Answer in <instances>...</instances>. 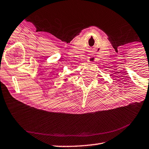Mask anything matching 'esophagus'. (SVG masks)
Segmentation results:
<instances>
[{
  "label": "esophagus",
  "mask_w": 149,
  "mask_h": 149,
  "mask_svg": "<svg viewBox=\"0 0 149 149\" xmlns=\"http://www.w3.org/2000/svg\"><path fill=\"white\" fill-rule=\"evenodd\" d=\"M88 61L89 62H91V63H93L94 61H95V58L93 56H90V57H88Z\"/></svg>",
  "instance_id": "34e87169"
}]
</instances>
